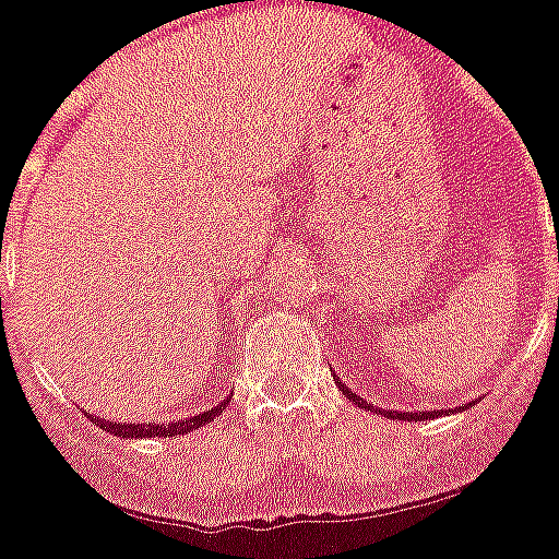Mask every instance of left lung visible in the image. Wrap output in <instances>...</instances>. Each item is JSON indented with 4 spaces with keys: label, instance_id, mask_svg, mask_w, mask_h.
Masks as SVG:
<instances>
[{
    "label": "left lung",
    "instance_id": "8db88e82",
    "mask_svg": "<svg viewBox=\"0 0 559 559\" xmlns=\"http://www.w3.org/2000/svg\"><path fill=\"white\" fill-rule=\"evenodd\" d=\"M338 389L347 395V399H353L359 407H365L368 401H362L356 392H350V389L344 386V383H338ZM457 411H464V404L457 407ZM443 411H425V413H401V411H389V419H401V421H425V419H433V416H440Z\"/></svg>",
    "mask_w": 559,
    "mask_h": 559
}]
</instances>
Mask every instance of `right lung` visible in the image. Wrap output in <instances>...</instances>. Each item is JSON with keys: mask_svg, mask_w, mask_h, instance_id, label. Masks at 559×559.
<instances>
[{"mask_svg": "<svg viewBox=\"0 0 559 559\" xmlns=\"http://www.w3.org/2000/svg\"><path fill=\"white\" fill-rule=\"evenodd\" d=\"M227 407V401H221L218 407H212V411H203L197 413V416H191V419H182V421H148V425H143V421H138V425H116L114 419H107V416H90L102 431L114 433V437H122V440H143V437H179V433H191L194 428H203L206 421H215V416H221V411Z\"/></svg>", "mask_w": 559, "mask_h": 559, "instance_id": "add662e5", "label": "right lung"}]
</instances>
